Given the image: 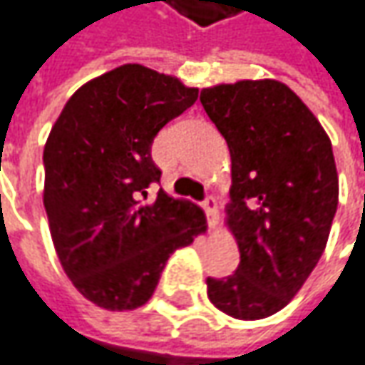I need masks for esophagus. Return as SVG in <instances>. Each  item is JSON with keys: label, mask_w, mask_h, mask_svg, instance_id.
<instances>
[{"label": "esophagus", "mask_w": 365, "mask_h": 365, "mask_svg": "<svg viewBox=\"0 0 365 365\" xmlns=\"http://www.w3.org/2000/svg\"><path fill=\"white\" fill-rule=\"evenodd\" d=\"M203 210L207 213V220H210V226L215 224V213H217V203H215V197H205L203 201Z\"/></svg>", "instance_id": "1"}]
</instances>
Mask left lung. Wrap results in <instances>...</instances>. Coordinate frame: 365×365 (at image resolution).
I'll use <instances>...</instances> for the list:
<instances>
[{"label": "left lung", "mask_w": 365, "mask_h": 365, "mask_svg": "<svg viewBox=\"0 0 365 365\" xmlns=\"http://www.w3.org/2000/svg\"><path fill=\"white\" fill-rule=\"evenodd\" d=\"M201 104L232 155L228 226L240 250L232 275L207 277V296L234 319H267L300 292L324 252L339 201L333 145L275 80L205 88Z\"/></svg>", "instance_id": "8db88e82"}]
</instances>
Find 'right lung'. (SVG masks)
I'll return each mask as SVG.
<instances>
[{
    "label": "right lung",
    "mask_w": 365,
    "mask_h": 365,
    "mask_svg": "<svg viewBox=\"0 0 365 365\" xmlns=\"http://www.w3.org/2000/svg\"><path fill=\"white\" fill-rule=\"evenodd\" d=\"M199 90L143 65L82 86L46 139L45 210L57 257L83 298L133 310L152 298L168 257L205 230V215L166 192L152 160L158 131Z\"/></svg>",
    "instance_id": "add662e5"
}]
</instances>
